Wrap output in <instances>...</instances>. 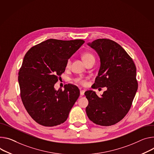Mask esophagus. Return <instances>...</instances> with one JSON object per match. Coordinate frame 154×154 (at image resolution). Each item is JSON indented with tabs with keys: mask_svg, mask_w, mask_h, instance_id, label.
I'll return each mask as SVG.
<instances>
[{
	"mask_svg": "<svg viewBox=\"0 0 154 154\" xmlns=\"http://www.w3.org/2000/svg\"><path fill=\"white\" fill-rule=\"evenodd\" d=\"M80 95H81V96H83V95H84L85 91L83 90H81L80 91Z\"/></svg>",
	"mask_w": 154,
	"mask_h": 154,
	"instance_id": "1",
	"label": "esophagus"
}]
</instances>
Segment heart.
Segmentation results:
<instances>
[{
  "instance_id": "heart-1",
  "label": "heart",
  "mask_w": 154,
  "mask_h": 154,
  "mask_svg": "<svg viewBox=\"0 0 154 154\" xmlns=\"http://www.w3.org/2000/svg\"><path fill=\"white\" fill-rule=\"evenodd\" d=\"M82 58L83 60H84V61L85 62L86 64H87L88 63L91 61H94V57L93 54H91V53L89 52H85L82 54ZM71 60H68L67 61L66 63V67L68 68L71 66ZM74 82L77 83V84H79L81 85H86L88 83V80L87 79L85 78H83L82 77H76L74 79Z\"/></svg>"
}]
</instances>
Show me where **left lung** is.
I'll list each match as a JSON object with an SVG mask.
<instances>
[{
	"label": "left lung",
	"mask_w": 154,
	"mask_h": 154,
	"mask_svg": "<svg viewBox=\"0 0 154 154\" xmlns=\"http://www.w3.org/2000/svg\"><path fill=\"white\" fill-rule=\"evenodd\" d=\"M88 45L98 53L101 66L93 84L107 87L101 97L92 90L85 92L88 101L86 112L96 125L111 126L122 120L130 110L137 90L136 67L130 56L119 44L99 38Z\"/></svg>",
	"instance_id": "left-lung-1"
}]
</instances>
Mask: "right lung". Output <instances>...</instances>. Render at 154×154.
I'll list each match as a JSON object with an SVG mask.
<instances>
[{"instance_id":"right-lung-1","label":"right lung","mask_w":154,"mask_h":154,"mask_svg":"<svg viewBox=\"0 0 154 154\" xmlns=\"http://www.w3.org/2000/svg\"><path fill=\"white\" fill-rule=\"evenodd\" d=\"M85 41L50 38L26 53L18 72L20 96L27 113L37 123L53 127L64 123L80 96L74 85L57 91L54 85L64 72L67 61Z\"/></svg>"}]
</instances>
